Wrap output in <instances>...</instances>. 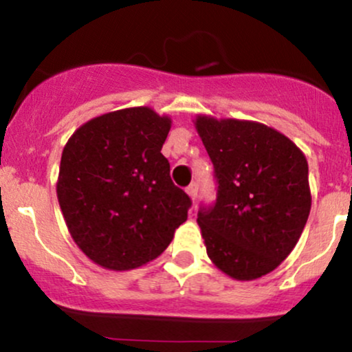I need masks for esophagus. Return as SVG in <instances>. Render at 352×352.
<instances>
[{
  "instance_id": "1",
  "label": "esophagus",
  "mask_w": 352,
  "mask_h": 352,
  "mask_svg": "<svg viewBox=\"0 0 352 352\" xmlns=\"http://www.w3.org/2000/svg\"><path fill=\"white\" fill-rule=\"evenodd\" d=\"M187 193H188L190 199L195 201L197 197H199V184H195V182H193V184H190L187 187Z\"/></svg>"
}]
</instances>
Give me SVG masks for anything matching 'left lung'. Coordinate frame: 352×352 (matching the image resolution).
<instances>
[{
	"mask_svg": "<svg viewBox=\"0 0 352 352\" xmlns=\"http://www.w3.org/2000/svg\"><path fill=\"white\" fill-rule=\"evenodd\" d=\"M218 182L199 223L208 258L238 281L272 273L293 252L311 210L308 162L285 134L254 120H193Z\"/></svg>",
	"mask_w": 352,
	"mask_h": 352,
	"instance_id": "left-lung-1",
	"label": "left lung"
}]
</instances>
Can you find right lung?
<instances>
[{"instance_id":"obj_1","label":"right lung","mask_w":352,"mask_h":352,"mask_svg":"<svg viewBox=\"0 0 352 352\" xmlns=\"http://www.w3.org/2000/svg\"><path fill=\"white\" fill-rule=\"evenodd\" d=\"M172 127L152 107L94 117L64 145L56 184L72 240L91 261L129 272L155 260L192 205L170 179L162 145Z\"/></svg>"}]
</instances>
